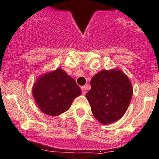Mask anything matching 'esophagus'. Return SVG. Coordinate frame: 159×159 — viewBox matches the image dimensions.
Here are the masks:
<instances>
[{"label":"esophagus","instance_id":"obj_1","mask_svg":"<svg viewBox=\"0 0 159 159\" xmlns=\"http://www.w3.org/2000/svg\"><path fill=\"white\" fill-rule=\"evenodd\" d=\"M81 90H82V93H83V95L86 94V86H82V87H81Z\"/></svg>","mask_w":159,"mask_h":159}]
</instances>
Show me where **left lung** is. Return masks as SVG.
<instances>
[{"label": "left lung", "instance_id": "1", "mask_svg": "<svg viewBox=\"0 0 159 159\" xmlns=\"http://www.w3.org/2000/svg\"><path fill=\"white\" fill-rule=\"evenodd\" d=\"M90 85L86 96L94 117L102 125L120 119L133 94L128 76L119 69L101 70L92 78Z\"/></svg>", "mask_w": 159, "mask_h": 159}]
</instances>
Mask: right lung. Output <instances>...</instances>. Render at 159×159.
<instances>
[{
    "label": "right lung",
    "instance_id": "add662e5",
    "mask_svg": "<svg viewBox=\"0 0 159 159\" xmlns=\"http://www.w3.org/2000/svg\"><path fill=\"white\" fill-rule=\"evenodd\" d=\"M32 93L42 112L57 116L67 111L82 92L74 79L58 68L39 76L34 83Z\"/></svg>",
    "mask_w": 159,
    "mask_h": 159
}]
</instances>
